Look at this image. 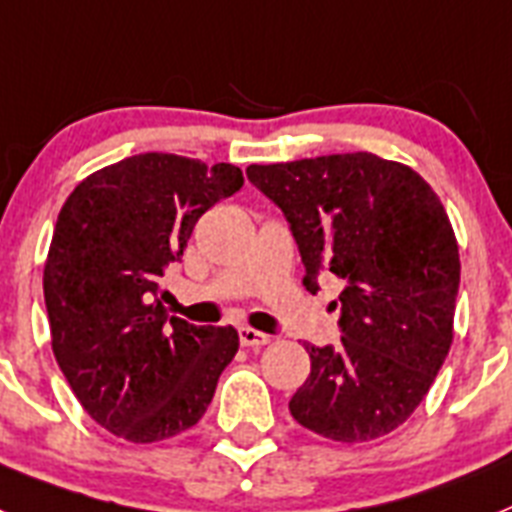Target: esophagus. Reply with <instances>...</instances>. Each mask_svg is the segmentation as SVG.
Listing matches in <instances>:
<instances>
[{"mask_svg": "<svg viewBox=\"0 0 512 512\" xmlns=\"http://www.w3.org/2000/svg\"><path fill=\"white\" fill-rule=\"evenodd\" d=\"M239 341H242V346H249V349H260V346H268L273 338L255 328H242L239 330Z\"/></svg>", "mask_w": 512, "mask_h": 512, "instance_id": "obj_1", "label": "esophagus"}]
</instances>
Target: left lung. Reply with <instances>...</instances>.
Wrapping results in <instances>:
<instances>
[{
	"mask_svg": "<svg viewBox=\"0 0 512 512\" xmlns=\"http://www.w3.org/2000/svg\"><path fill=\"white\" fill-rule=\"evenodd\" d=\"M247 179L291 223L307 291L320 289L322 270L346 283L341 343L307 346L312 369L291 416L336 442L390 435L424 401L453 343L461 257L440 197L375 153L252 163Z\"/></svg>",
	"mask_w": 512,
	"mask_h": 512,
	"instance_id": "left-lung-1",
	"label": "left lung"
}]
</instances>
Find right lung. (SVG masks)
<instances>
[{"label":"right lung","mask_w":512,"mask_h":512,"mask_svg":"<svg viewBox=\"0 0 512 512\" xmlns=\"http://www.w3.org/2000/svg\"><path fill=\"white\" fill-rule=\"evenodd\" d=\"M242 169L174 153L103 166L62 205L44 265L51 349L93 422L130 442L195 427L239 349L231 325L169 317L158 278Z\"/></svg>","instance_id":"right-lung-1"}]
</instances>
